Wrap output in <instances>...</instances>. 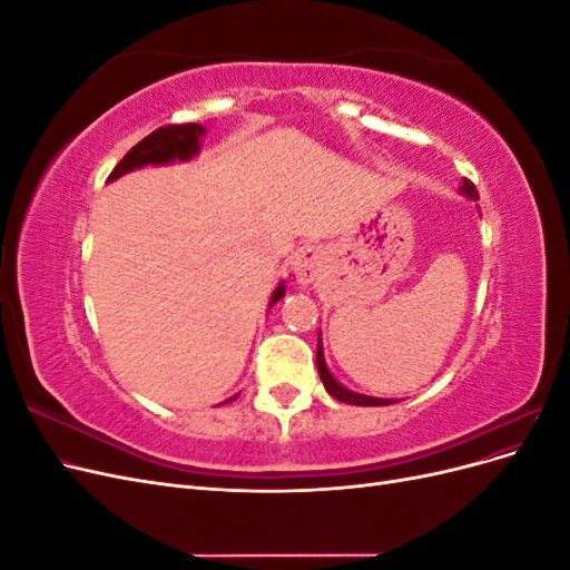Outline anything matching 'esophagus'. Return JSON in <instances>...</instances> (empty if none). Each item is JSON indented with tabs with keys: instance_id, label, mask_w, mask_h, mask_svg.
<instances>
[{
	"instance_id": "1",
	"label": "esophagus",
	"mask_w": 570,
	"mask_h": 570,
	"mask_svg": "<svg viewBox=\"0 0 570 570\" xmlns=\"http://www.w3.org/2000/svg\"><path fill=\"white\" fill-rule=\"evenodd\" d=\"M289 268L299 283H314L323 271V249L318 245H304L289 256Z\"/></svg>"
}]
</instances>
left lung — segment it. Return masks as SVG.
<instances>
[{
    "mask_svg": "<svg viewBox=\"0 0 570 570\" xmlns=\"http://www.w3.org/2000/svg\"><path fill=\"white\" fill-rule=\"evenodd\" d=\"M459 193L465 197V199H473L478 202V189L471 180H463ZM316 366H318V375L323 381V387L327 390V394L335 396V400L344 402V404H354V406H387V404H394L396 400H383V396H368V394H358V392H352L344 385H340L335 381V375L331 373V368H327L325 364V356H323V344H321V331H318V352H316Z\"/></svg>",
    "mask_w": 570,
    "mask_h": 570,
    "instance_id": "left-lung-1",
    "label": "left lung"
}]
</instances>
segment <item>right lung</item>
<instances>
[{
  "label": "right lung",
  "instance_id": "right-lung-1",
  "mask_svg": "<svg viewBox=\"0 0 570 570\" xmlns=\"http://www.w3.org/2000/svg\"><path fill=\"white\" fill-rule=\"evenodd\" d=\"M204 135H206V128H202L199 124L166 126V128L154 130L151 135L145 137V140L137 142L124 159L118 161V166L111 170L109 183L130 174V170L145 168V166H166V164H176V161L183 164V161L195 159L202 149ZM283 297H285V283L281 281V285L275 287V292L271 295L268 308ZM233 400H228V402H233Z\"/></svg>",
  "mask_w": 570,
  "mask_h": 570
}]
</instances>
